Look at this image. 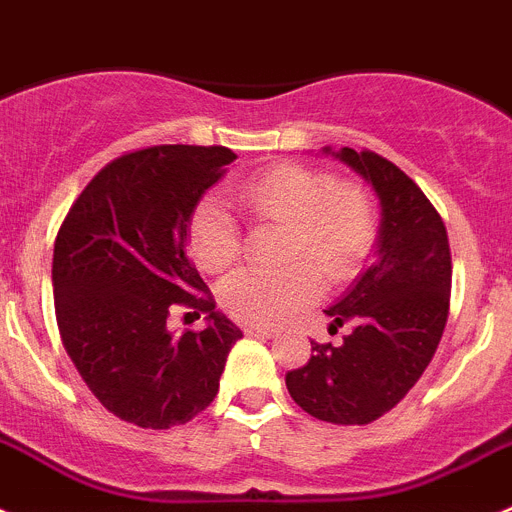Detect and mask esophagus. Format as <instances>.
<instances>
[{"mask_svg": "<svg viewBox=\"0 0 512 512\" xmlns=\"http://www.w3.org/2000/svg\"><path fill=\"white\" fill-rule=\"evenodd\" d=\"M245 334L260 336V339H270V336H275V329H270V326H262V324H245Z\"/></svg>", "mask_w": 512, "mask_h": 512, "instance_id": "esophagus-1", "label": "esophagus"}]
</instances>
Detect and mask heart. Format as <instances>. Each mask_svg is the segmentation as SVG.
Masks as SVG:
<instances>
[{"label": "heart", "instance_id": "b5f03b06", "mask_svg": "<svg viewBox=\"0 0 512 512\" xmlns=\"http://www.w3.org/2000/svg\"><path fill=\"white\" fill-rule=\"evenodd\" d=\"M242 209L255 222L285 227L280 273L242 270L219 290L229 316L247 324H278L321 293V278L347 283L370 260L377 245V209L354 181H336L326 170L280 163L262 170L239 191ZM188 250L206 273H224L242 255V232L232 211L204 199L188 216Z\"/></svg>", "mask_w": 512, "mask_h": 512}]
</instances>
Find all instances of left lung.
I'll return each instance as SVG.
<instances>
[{
  "label": "left lung",
  "instance_id": "1",
  "mask_svg": "<svg viewBox=\"0 0 512 512\" xmlns=\"http://www.w3.org/2000/svg\"><path fill=\"white\" fill-rule=\"evenodd\" d=\"M336 158L380 196V255L326 311L331 331L352 326L344 342H311V359L285 372V385L308 416L365 426L408 395L439 347L449 319L451 252L441 214L398 165L352 147Z\"/></svg>",
  "mask_w": 512,
  "mask_h": 512
}]
</instances>
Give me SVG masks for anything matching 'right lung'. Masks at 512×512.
Returning <instances> with one entry per match:
<instances>
[{
	"mask_svg": "<svg viewBox=\"0 0 512 512\" xmlns=\"http://www.w3.org/2000/svg\"><path fill=\"white\" fill-rule=\"evenodd\" d=\"M234 158L222 145L119 155L78 193L55 237L63 347L99 403L140 428L199 416L242 339L186 255L188 216ZM176 305L209 315L210 326L173 337L164 321Z\"/></svg>",
	"mask_w": 512,
	"mask_h": 512,
	"instance_id": "right-lung-1",
	"label": "right lung"
}]
</instances>
